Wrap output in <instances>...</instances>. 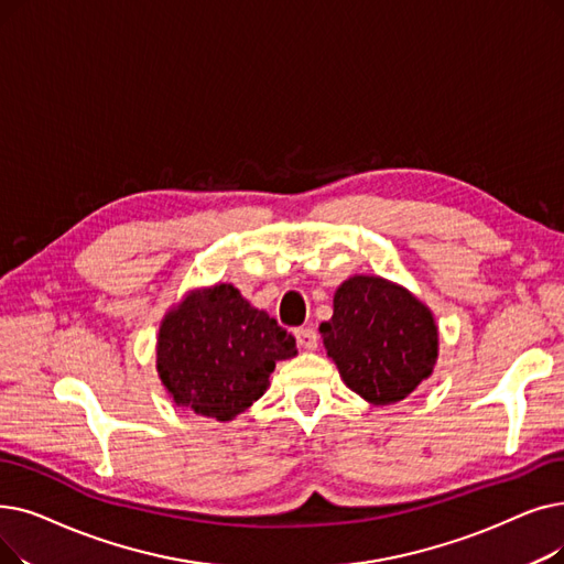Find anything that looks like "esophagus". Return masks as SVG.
<instances>
[{"label":"esophagus","instance_id":"esophagus-1","mask_svg":"<svg viewBox=\"0 0 564 564\" xmlns=\"http://www.w3.org/2000/svg\"><path fill=\"white\" fill-rule=\"evenodd\" d=\"M295 336H297V343L304 350H315L317 348V332L313 327H300V329H295Z\"/></svg>","mask_w":564,"mask_h":564}]
</instances>
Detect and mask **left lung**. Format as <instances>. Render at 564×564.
I'll return each mask as SVG.
<instances>
[{"instance_id":"left-lung-1","label":"left lung","mask_w":564,"mask_h":564,"mask_svg":"<svg viewBox=\"0 0 564 564\" xmlns=\"http://www.w3.org/2000/svg\"><path fill=\"white\" fill-rule=\"evenodd\" d=\"M321 334L340 380L373 405L410 397L431 378L440 350L433 311L408 288L371 274L336 288Z\"/></svg>"}]
</instances>
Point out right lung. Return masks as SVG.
Masks as SVG:
<instances>
[{
    "instance_id": "right-lung-1",
    "label": "right lung",
    "mask_w": 564,
    "mask_h": 564,
    "mask_svg": "<svg viewBox=\"0 0 564 564\" xmlns=\"http://www.w3.org/2000/svg\"><path fill=\"white\" fill-rule=\"evenodd\" d=\"M295 355V336L232 283L188 290L167 308L156 336V371L170 399L216 422L251 408L276 361Z\"/></svg>"
}]
</instances>
